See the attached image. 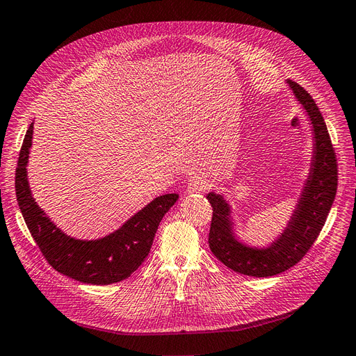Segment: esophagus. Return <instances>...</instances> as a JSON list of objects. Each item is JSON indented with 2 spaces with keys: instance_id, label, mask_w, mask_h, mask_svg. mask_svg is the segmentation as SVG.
I'll return each instance as SVG.
<instances>
[{
  "instance_id": "34e87169",
  "label": "esophagus",
  "mask_w": 356,
  "mask_h": 356,
  "mask_svg": "<svg viewBox=\"0 0 356 356\" xmlns=\"http://www.w3.org/2000/svg\"><path fill=\"white\" fill-rule=\"evenodd\" d=\"M211 186V182L209 178H206L204 175H193L188 179V186H187V191L190 194L193 193H203L206 190H209Z\"/></svg>"
}]
</instances>
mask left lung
<instances>
[{"label":"left lung","instance_id":"left-lung-1","mask_svg":"<svg viewBox=\"0 0 356 356\" xmlns=\"http://www.w3.org/2000/svg\"><path fill=\"white\" fill-rule=\"evenodd\" d=\"M296 102L308 117L312 134V156L304 187L286 226L266 245H250L235 231L232 206L223 194L206 195L213 207L209 247L234 272L268 277L279 275L300 261L314 244L332 209L337 190V162L321 112L300 84L286 81Z\"/></svg>","mask_w":356,"mask_h":356}]
</instances>
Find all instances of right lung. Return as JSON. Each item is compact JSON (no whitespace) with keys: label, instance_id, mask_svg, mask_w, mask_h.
Returning <instances> with one entry per match:
<instances>
[{"label":"right lung","instance_id":"obj_1","mask_svg":"<svg viewBox=\"0 0 356 356\" xmlns=\"http://www.w3.org/2000/svg\"><path fill=\"white\" fill-rule=\"evenodd\" d=\"M32 138L33 122L24 136L19 154L16 195L23 219L44 257L56 272L83 283L109 285L130 277L146 260L162 218L179 195L172 193L156 197L117 231L102 238H73L49 219L32 195L27 179Z\"/></svg>","mask_w":356,"mask_h":356}]
</instances>
